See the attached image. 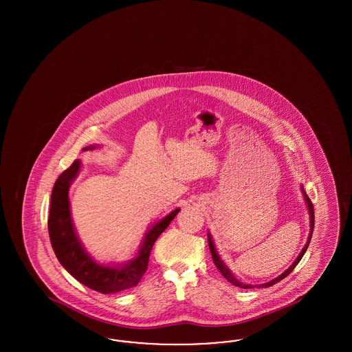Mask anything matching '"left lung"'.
I'll use <instances>...</instances> for the list:
<instances>
[{"instance_id":"obj_1","label":"left lung","mask_w":352,"mask_h":352,"mask_svg":"<svg viewBox=\"0 0 352 352\" xmlns=\"http://www.w3.org/2000/svg\"><path fill=\"white\" fill-rule=\"evenodd\" d=\"M301 188L302 194H303V198H305L306 204H307L309 215H310V234H309V237H307V241H306V244H305V247H303V250H302L301 253L298 254V257L296 258V261L289 267V269H286L283 274H280L278 277H276L274 280L269 281L267 284L257 285L258 287H268V286L277 284V283H280L281 280H284L285 277H286V276H289V274L293 272V269L296 268V267H297V264L301 261L302 256L305 254V252H306L307 247H309V244H310L311 234H313V231H314V207H313V203L310 201V198H309V197H307V194L305 192L303 187H301ZM208 247H210V252H211V254H212V260H214V263H215L217 268H218L219 272L223 274V277H224L228 283H231V284L234 285V286H239V287H241V289H251V287H254V285L243 284V283H240V281H237V280H236V277H234V274L230 272V269L226 267V264H224V263L221 261V258L219 257L218 252L215 250V245H214V241H212V237H211V234H208Z\"/></svg>"}]
</instances>
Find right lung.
<instances>
[{
    "label": "right lung",
    "mask_w": 352,
    "mask_h": 352,
    "mask_svg": "<svg viewBox=\"0 0 352 352\" xmlns=\"http://www.w3.org/2000/svg\"><path fill=\"white\" fill-rule=\"evenodd\" d=\"M96 148L99 146L91 145L84 148L83 151H95ZM79 170L80 161L76 160L59 175L54 184L47 221L52 250L63 268L79 283L92 290L102 294H111L133 287L141 281L148 269L149 256L155 240L168 228L170 221L179 212V208L171 211L165 218L151 226L133 260L118 267L101 265L84 250L71 219L68 188Z\"/></svg>",
    "instance_id": "add662e5"
}]
</instances>
